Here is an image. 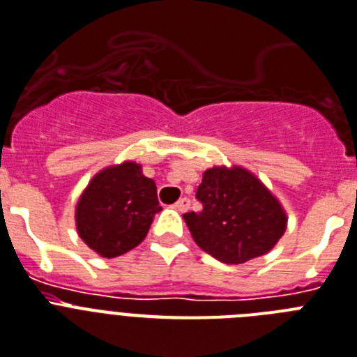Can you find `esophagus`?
Here are the masks:
<instances>
[{"mask_svg":"<svg viewBox=\"0 0 357 357\" xmlns=\"http://www.w3.org/2000/svg\"><path fill=\"white\" fill-rule=\"evenodd\" d=\"M188 205H190V199L188 198H179L178 202H176V208H178V211H181V213H185V211H187Z\"/></svg>","mask_w":357,"mask_h":357,"instance_id":"obj_1","label":"esophagus"}]
</instances>
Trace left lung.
<instances>
[{
  "instance_id": "left-lung-1",
  "label": "left lung",
  "mask_w": 357,
  "mask_h": 357,
  "mask_svg": "<svg viewBox=\"0 0 357 357\" xmlns=\"http://www.w3.org/2000/svg\"><path fill=\"white\" fill-rule=\"evenodd\" d=\"M204 208L183 214L194 242L224 264H244L273 249L286 214L273 194L248 170H205L196 190Z\"/></svg>"
}]
</instances>
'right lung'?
<instances>
[{"mask_svg": "<svg viewBox=\"0 0 357 357\" xmlns=\"http://www.w3.org/2000/svg\"><path fill=\"white\" fill-rule=\"evenodd\" d=\"M159 211L153 179L128 161L98 172L84 190L77 205L78 234L95 253L113 259L143 242Z\"/></svg>", "mask_w": 357, "mask_h": 357, "instance_id": "1", "label": "right lung"}]
</instances>
